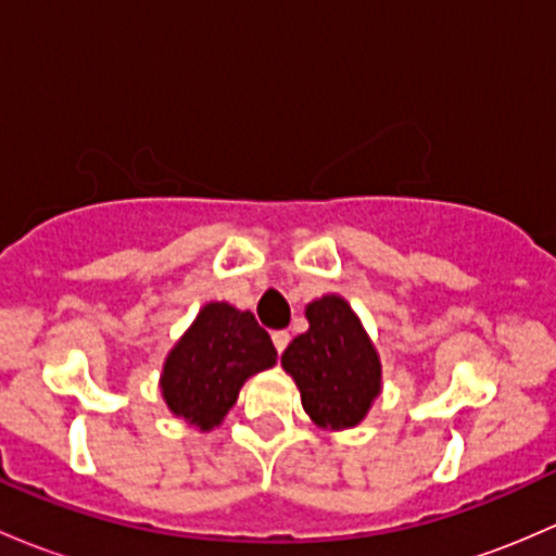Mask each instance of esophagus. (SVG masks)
<instances>
[{
    "label": "esophagus",
    "mask_w": 556,
    "mask_h": 556,
    "mask_svg": "<svg viewBox=\"0 0 556 556\" xmlns=\"http://www.w3.org/2000/svg\"><path fill=\"white\" fill-rule=\"evenodd\" d=\"M273 345H276L278 353H283L286 345H289V331H273Z\"/></svg>",
    "instance_id": "34e87169"
}]
</instances>
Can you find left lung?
<instances>
[{
  "mask_svg": "<svg viewBox=\"0 0 556 556\" xmlns=\"http://www.w3.org/2000/svg\"><path fill=\"white\" fill-rule=\"evenodd\" d=\"M305 318L311 326L289 342L280 366L296 382L302 409L318 428H356L382 393L380 353L345 296L307 302Z\"/></svg>",
  "mask_w": 556,
  "mask_h": 556,
  "instance_id": "left-lung-1",
  "label": "left lung"
}]
</instances>
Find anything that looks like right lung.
<instances>
[{"label": "right lung", "instance_id": "add662e5", "mask_svg": "<svg viewBox=\"0 0 556 556\" xmlns=\"http://www.w3.org/2000/svg\"><path fill=\"white\" fill-rule=\"evenodd\" d=\"M276 362L270 334L254 313L230 302H205L165 356L160 393L170 415L208 433L238 402L243 382Z\"/></svg>", "mask_w": 556, "mask_h": 556}]
</instances>
